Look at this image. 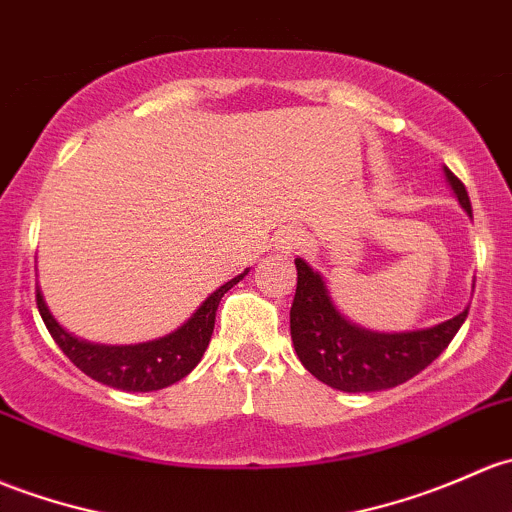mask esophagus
Instances as JSON below:
<instances>
[{"mask_svg":"<svg viewBox=\"0 0 512 512\" xmlns=\"http://www.w3.org/2000/svg\"><path fill=\"white\" fill-rule=\"evenodd\" d=\"M299 245H301V233H297V230H282V235L274 240V247H277L279 252H294Z\"/></svg>","mask_w":512,"mask_h":512,"instance_id":"obj_1","label":"esophagus"}]
</instances>
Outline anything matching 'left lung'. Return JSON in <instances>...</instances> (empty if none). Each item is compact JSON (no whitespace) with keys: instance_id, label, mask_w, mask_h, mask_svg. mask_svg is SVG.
Masks as SVG:
<instances>
[{"instance_id":"1","label":"left lung","mask_w":512,"mask_h":512,"mask_svg":"<svg viewBox=\"0 0 512 512\" xmlns=\"http://www.w3.org/2000/svg\"><path fill=\"white\" fill-rule=\"evenodd\" d=\"M441 171L459 206L473 218L464 184L446 166ZM294 265L297 294L289 311L294 351L301 365L333 390L378 392L407 383L439 358L469 316L466 306L454 319L427 328L373 331L355 324L338 309L324 274L314 270L304 257H297Z\"/></svg>"}]
</instances>
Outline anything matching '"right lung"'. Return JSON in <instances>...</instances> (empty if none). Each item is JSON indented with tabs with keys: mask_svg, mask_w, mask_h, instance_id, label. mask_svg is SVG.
Listing matches in <instances>:
<instances>
[{
	"mask_svg": "<svg viewBox=\"0 0 512 512\" xmlns=\"http://www.w3.org/2000/svg\"><path fill=\"white\" fill-rule=\"evenodd\" d=\"M247 272L250 270H245L238 277L230 279V282H225L223 287L215 289L211 297L193 311L191 319H186L179 328H174L166 336L154 338V341L129 343V346L90 343L85 338L73 336L51 314L46 299H43L41 287L36 289V304H39L41 319L48 333L53 336V341L71 358L75 368L83 370L88 378L98 380V383L107 387H115V390L152 392L179 383L181 378H186L201 363L203 353H206L208 343H211L215 311H218L220 299Z\"/></svg>",
	"mask_w": 512,
	"mask_h": 512,
	"instance_id": "add662e5",
	"label": "right lung"
}]
</instances>
